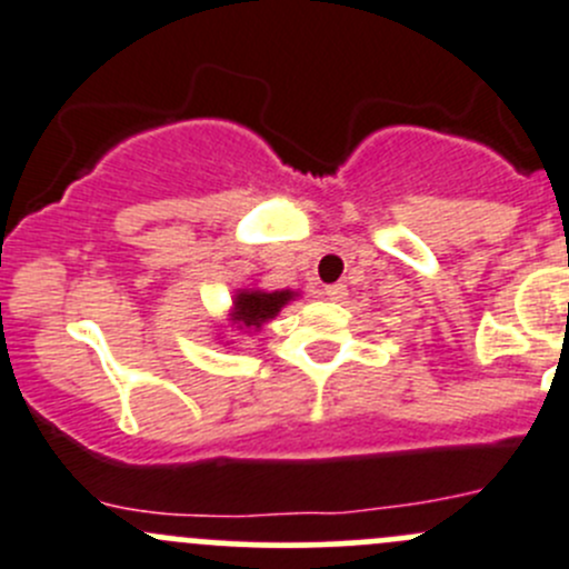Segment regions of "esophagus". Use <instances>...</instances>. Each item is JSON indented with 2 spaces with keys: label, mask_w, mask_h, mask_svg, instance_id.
I'll return each instance as SVG.
<instances>
[{
  "label": "esophagus",
  "mask_w": 569,
  "mask_h": 569,
  "mask_svg": "<svg viewBox=\"0 0 569 569\" xmlns=\"http://www.w3.org/2000/svg\"><path fill=\"white\" fill-rule=\"evenodd\" d=\"M322 295L328 297V300L341 302V300H345V297H347V286H345V283H330V286H325Z\"/></svg>",
  "instance_id": "34e87169"
}]
</instances>
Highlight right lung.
<instances>
[{
    "instance_id": "add662e5",
    "label": "right lung",
    "mask_w": 569,
    "mask_h": 569,
    "mask_svg": "<svg viewBox=\"0 0 569 569\" xmlns=\"http://www.w3.org/2000/svg\"><path fill=\"white\" fill-rule=\"evenodd\" d=\"M291 297H295L291 291H272V295L269 291H241L236 297V322L244 328H261Z\"/></svg>"
}]
</instances>
